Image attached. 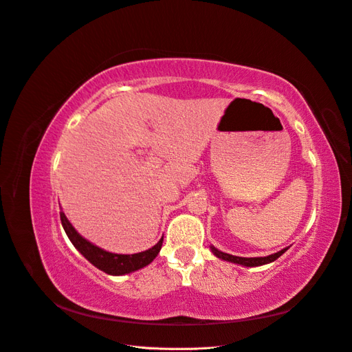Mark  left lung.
Listing matches in <instances>:
<instances>
[{"mask_svg":"<svg viewBox=\"0 0 352 352\" xmlns=\"http://www.w3.org/2000/svg\"><path fill=\"white\" fill-rule=\"evenodd\" d=\"M212 253L217 256L218 258H222V260H226V262H231V263H236V265H243V266H247V267H254V266H262V265H267V263H272L275 262V260L278 257H280L283 253H285L288 248H283V250L275 253V254H269L266 257H238V256H232V254H228V253H223V252H219L218 248H214L213 245L210 247Z\"/></svg>","mask_w":352,"mask_h":352,"instance_id":"left-lung-1","label":"left lung"}]
</instances>
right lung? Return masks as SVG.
I'll list each match as a JSON object with an SVG mask.
<instances>
[{"mask_svg": "<svg viewBox=\"0 0 352 352\" xmlns=\"http://www.w3.org/2000/svg\"><path fill=\"white\" fill-rule=\"evenodd\" d=\"M60 218L63 228L67 234V236L70 238V241L73 245L80 252L90 263H92L95 267L99 270L105 272L108 275H126L130 274V272L139 270L149 263L153 262V258L157 256V253L161 252L164 236L161 238L157 244H155L149 250H144L142 253H135V254H116V253H109L107 250H102L98 245L89 243L86 238H83L80 234H78L74 226L69 222V219L65 218L64 212H60Z\"/></svg>", "mask_w": 352, "mask_h": 352, "instance_id": "1", "label": "right lung"}]
</instances>
